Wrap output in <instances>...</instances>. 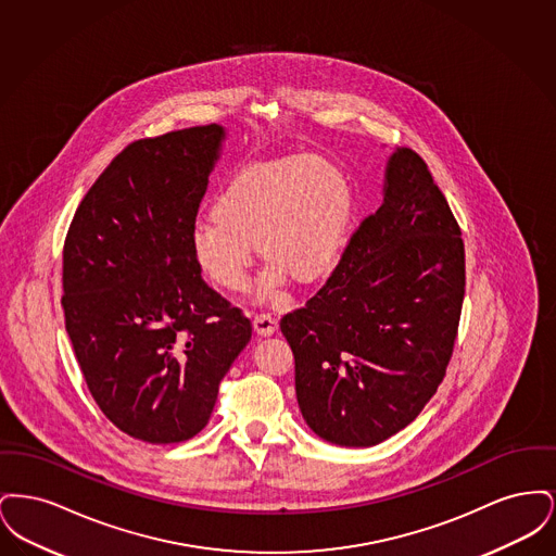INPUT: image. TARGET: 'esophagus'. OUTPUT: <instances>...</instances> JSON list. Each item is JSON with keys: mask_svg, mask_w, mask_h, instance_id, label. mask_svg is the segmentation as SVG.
Returning a JSON list of instances; mask_svg holds the SVG:
<instances>
[{"mask_svg": "<svg viewBox=\"0 0 556 556\" xmlns=\"http://www.w3.org/2000/svg\"><path fill=\"white\" fill-rule=\"evenodd\" d=\"M252 325H254V331L258 333V336H273L275 331H277V320L270 317V315H266V313H261V315H256L254 320H252Z\"/></svg>", "mask_w": 556, "mask_h": 556, "instance_id": "34e87169", "label": "esophagus"}]
</instances>
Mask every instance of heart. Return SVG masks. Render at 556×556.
Listing matches in <instances>:
<instances>
[{"mask_svg":"<svg viewBox=\"0 0 556 556\" xmlns=\"http://www.w3.org/2000/svg\"><path fill=\"white\" fill-rule=\"evenodd\" d=\"M356 212L344 168L325 156L295 154L238 168L216 191L211 218L189 231V250L214 286L241 291L258 248V283L270 295L283 283L325 279L344 254Z\"/></svg>","mask_w":556,"mask_h":556,"instance_id":"b5f03b06","label":"heart"}]
</instances>
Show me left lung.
<instances>
[{
    "label": "left lung",
    "mask_w": 556,
    "mask_h": 556,
    "mask_svg": "<svg viewBox=\"0 0 556 556\" xmlns=\"http://www.w3.org/2000/svg\"><path fill=\"white\" fill-rule=\"evenodd\" d=\"M463 295L458 223L424 159L397 148L379 211L306 306L281 318L306 425L367 448L413 424L446 375Z\"/></svg>",
    "instance_id": "left-lung-1"
}]
</instances>
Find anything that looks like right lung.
<instances>
[{
    "label": "right lung",
    "instance_id": "add662e5",
    "mask_svg": "<svg viewBox=\"0 0 556 556\" xmlns=\"http://www.w3.org/2000/svg\"><path fill=\"white\" fill-rule=\"evenodd\" d=\"M225 139L206 125L132 141L87 191L64 243L62 308L85 383L112 424L150 444L206 427L252 338L189 250Z\"/></svg>",
    "mask_w": 556,
    "mask_h": 556
}]
</instances>
